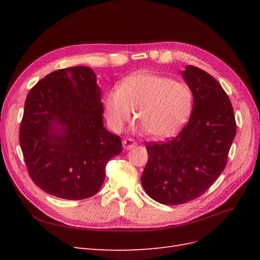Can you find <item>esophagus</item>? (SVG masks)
<instances>
[{
	"mask_svg": "<svg viewBox=\"0 0 260 260\" xmlns=\"http://www.w3.org/2000/svg\"><path fill=\"white\" fill-rule=\"evenodd\" d=\"M122 145H123L124 149L133 148V147L136 146V141L133 140V139H124L123 142H122Z\"/></svg>",
	"mask_w": 260,
	"mask_h": 260,
	"instance_id": "esophagus-1",
	"label": "esophagus"
}]
</instances>
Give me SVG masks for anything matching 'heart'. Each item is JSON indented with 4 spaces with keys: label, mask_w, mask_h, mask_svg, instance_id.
I'll return each instance as SVG.
<instances>
[{
    "label": "heart",
    "mask_w": 260,
    "mask_h": 260,
    "mask_svg": "<svg viewBox=\"0 0 260 260\" xmlns=\"http://www.w3.org/2000/svg\"><path fill=\"white\" fill-rule=\"evenodd\" d=\"M107 122L120 132L137 109L141 128L157 139L176 135L191 116L194 95L183 81L153 73L133 74L103 95Z\"/></svg>",
    "instance_id": "b5f03b06"
}]
</instances>
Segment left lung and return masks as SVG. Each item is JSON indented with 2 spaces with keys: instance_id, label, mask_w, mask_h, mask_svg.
Here are the masks:
<instances>
[{
  "instance_id": "left-lung-1",
  "label": "left lung",
  "mask_w": 260,
  "mask_h": 260,
  "mask_svg": "<svg viewBox=\"0 0 260 260\" xmlns=\"http://www.w3.org/2000/svg\"><path fill=\"white\" fill-rule=\"evenodd\" d=\"M182 76L194 95L190 120L175 138L146 144L148 160L141 177L149 198L165 205L205 193L224 170L237 133L230 99L215 78L195 66Z\"/></svg>"
}]
</instances>
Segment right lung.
Instances as JSON below:
<instances>
[{
	"mask_svg": "<svg viewBox=\"0 0 260 260\" xmlns=\"http://www.w3.org/2000/svg\"><path fill=\"white\" fill-rule=\"evenodd\" d=\"M19 143L34 183L56 198L84 200L101 188L120 137L103 125L96 76L76 66L46 75L28 93Z\"/></svg>",
	"mask_w": 260,
	"mask_h": 260,
	"instance_id": "1",
	"label": "right lung"
}]
</instances>
